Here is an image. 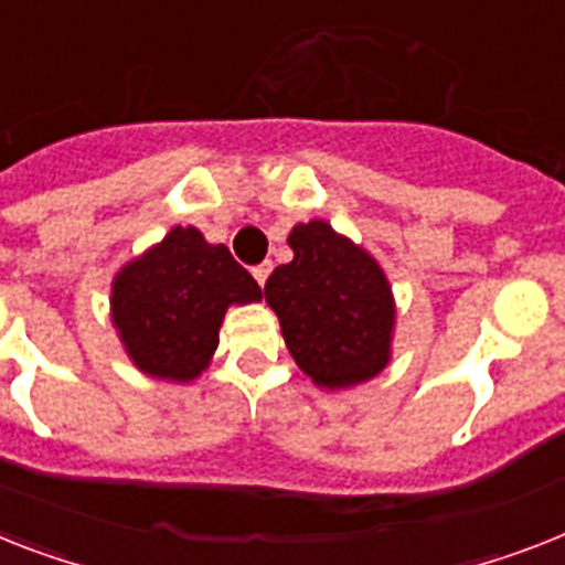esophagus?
I'll list each match as a JSON object with an SVG mask.
<instances>
[{"label":"esophagus","instance_id":"esophagus-1","mask_svg":"<svg viewBox=\"0 0 565 565\" xmlns=\"http://www.w3.org/2000/svg\"><path fill=\"white\" fill-rule=\"evenodd\" d=\"M268 274H271V263H263V265H256V268H254V279L259 282V286H265Z\"/></svg>","mask_w":565,"mask_h":565}]
</instances>
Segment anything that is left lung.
<instances>
[{
    "mask_svg": "<svg viewBox=\"0 0 565 565\" xmlns=\"http://www.w3.org/2000/svg\"><path fill=\"white\" fill-rule=\"evenodd\" d=\"M294 259L274 268L265 302L286 347L323 390H349L390 363L395 300L384 268L329 222L294 225Z\"/></svg>",
    "mask_w": 565,
    "mask_h": 565,
    "instance_id": "obj_1",
    "label": "left lung"
}]
</instances>
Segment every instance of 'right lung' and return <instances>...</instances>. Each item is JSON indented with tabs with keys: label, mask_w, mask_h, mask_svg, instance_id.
Masks as SVG:
<instances>
[{
	"label": "right lung",
	"mask_w": 565,
	"mask_h": 565,
	"mask_svg": "<svg viewBox=\"0 0 565 565\" xmlns=\"http://www.w3.org/2000/svg\"><path fill=\"white\" fill-rule=\"evenodd\" d=\"M263 297L225 245L175 225L111 282V323L143 375L188 384L207 370L227 306Z\"/></svg>",
	"instance_id": "obj_1"
}]
</instances>
